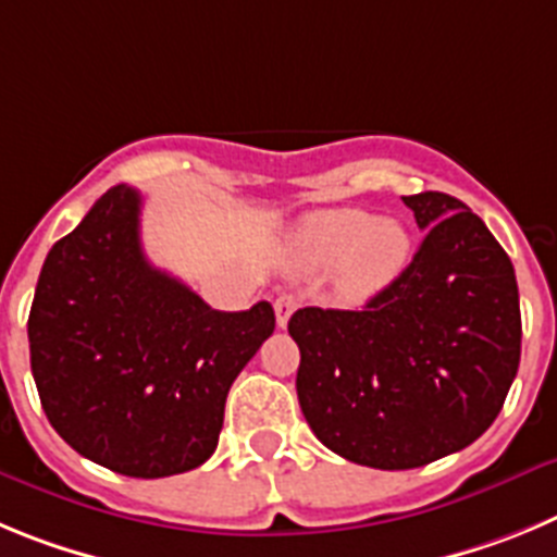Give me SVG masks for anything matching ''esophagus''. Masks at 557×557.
Wrapping results in <instances>:
<instances>
[{"label":"esophagus","mask_w":557,"mask_h":557,"mask_svg":"<svg viewBox=\"0 0 557 557\" xmlns=\"http://www.w3.org/2000/svg\"><path fill=\"white\" fill-rule=\"evenodd\" d=\"M299 308V297L297 294H283V297H277V302H274V315H277V324L280 327H285L290 319V313Z\"/></svg>","instance_id":"1"}]
</instances>
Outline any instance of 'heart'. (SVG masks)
<instances>
[{"mask_svg":"<svg viewBox=\"0 0 557 557\" xmlns=\"http://www.w3.org/2000/svg\"><path fill=\"white\" fill-rule=\"evenodd\" d=\"M413 242L399 222H380L360 208L310 213L285 242V260L299 274L335 269L344 302H366L397 283L408 269Z\"/></svg>","mask_w":557,"mask_h":557,"instance_id":"obj_1","label":"heart"}]
</instances>
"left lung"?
Returning a JSON list of instances; mask_svg holds the SVG:
<instances>
[{
	"instance_id": "1",
	"label": "left lung",
	"mask_w": 557,
	"mask_h": 557,
	"mask_svg": "<svg viewBox=\"0 0 557 557\" xmlns=\"http://www.w3.org/2000/svg\"><path fill=\"white\" fill-rule=\"evenodd\" d=\"M424 242L363 310L302 308L297 397L315 438L372 469L469 447L503 410L522 355L513 263L460 199L403 197Z\"/></svg>"
}]
</instances>
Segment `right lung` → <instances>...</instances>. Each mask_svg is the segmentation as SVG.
<instances>
[{
	"label": "right lung",
	"instance_id": "1",
	"mask_svg": "<svg viewBox=\"0 0 557 557\" xmlns=\"http://www.w3.org/2000/svg\"><path fill=\"white\" fill-rule=\"evenodd\" d=\"M272 333L269 302L213 310L149 263L129 185L49 249L27 322L49 424L83 458L144 480L213 455L230 385Z\"/></svg>",
	"mask_w": 557,
	"mask_h": 557
}]
</instances>
